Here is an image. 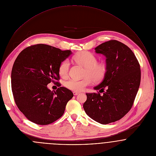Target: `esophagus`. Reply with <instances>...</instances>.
Segmentation results:
<instances>
[{
  "mask_svg": "<svg viewBox=\"0 0 156 156\" xmlns=\"http://www.w3.org/2000/svg\"><path fill=\"white\" fill-rule=\"evenodd\" d=\"M73 94L74 95H77L79 94V92H76V91H73Z\"/></svg>",
  "mask_w": 156,
  "mask_h": 156,
  "instance_id": "obj_1",
  "label": "esophagus"
}]
</instances>
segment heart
Listing matches in <instances>:
<instances>
[{
	"instance_id": "heart-1",
	"label": "heart",
	"mask_w": 156,
	"mask_h": 156,
	"mask_svg": "<svg viewBox=\"0 0 156 156\" xmlns=\"http://www.w3.org/2000/svg\"><path fill=\"white\" fill-rule=\"evenodd\" d=\"M75 62L85 67L83 76L82 80L71 79L65 83L68 89L73 91H81L90 85L93 81L99 82L101 81L108 70V67L104 62H98L97 58L92 53L88 51H82L77 53L73 58ZM69 69L68 60L62 61L58 68V72L61 77H67Z\"/></svg>"
}]
</instances>
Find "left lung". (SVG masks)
<instances>
[{
	"label": "left lung",
	"instance_id": "8db88e82",
	"mask_svg": "<svg viewBox=\"0 0 156 156\" xmlns=\"http://www.w3.org/2000/svg\"><path fill=\"white\" fill-rule=\"evenodd\" d=\"M95 50L106 57L108 70L94 88L99 91L86 94L83 109L94 121L108 124L121 119L132 108L140 83V68L132 50L117 40L103 43Z\"/></svg>",
	"mask_w": 156,
	"mask_h": 156
}]
</instances>
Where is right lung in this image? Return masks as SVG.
<instances>
[{
    "instance_id": "1",
    "label": "right lung",
    "mask_w": 156,
    "mask_h": 156,
    "mask_svg": "<svg viewBox=\"0 0 156 156\" xmlns=\"http://www.w3.org/2000/svg\"><path fill=\"white\" fill-rule=\"evenodd\" d=\"M71 54L48 45L38 44L23 50L11 71V88L19 109L30 121L50 124L64 114L68 101L73 97L69 89L60 87L58 68ZM50 82L60 88L51 91Z\"/></svg>"
}]
</instances>
